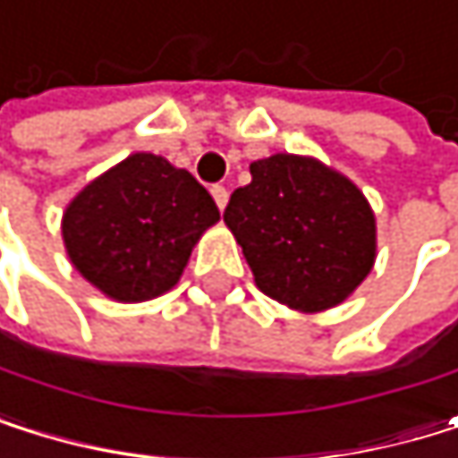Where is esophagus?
Segmentation results:
<instances>
[{"instance_id":"34e87169","label":"esophagus","mask_w":458,"mask_h":458,"mask_svg":"<svg viewBox=\"0 0 458 458\" xmlns=\"http://www.w3.org/2000/svg\"><path fill=\"white\" fill-rule=\"evenodd\" d=\"M210 193H213V199H216V204L224 210L226 208V201H229V191L224 188V185H213L210 188Z\"/></svg>"}]
</instances>
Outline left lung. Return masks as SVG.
Segmentation results:
<instances>
[{
    "mask_svg": "<svg viewBox=\"0 0 458 458\" xmlns=\"http://www.w3.org/2000/svg\"><path fill=\"white\" fill-rule=\"evenodd\" d=\"M257 286L297 311H322L369 276L374 216L363 193L311 157L250 164V182L224 210Z\"/></svg>",
    "mask_w": 458,
    "mask_h": 458,
    "instance_id": "8db88e82",
    "label": "left lung"
}]
</instances>
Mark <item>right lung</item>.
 Segmentation results:
<instances>
[{
    "label": "right lung",
    "instance_id": "obj_1",
    "mask_svg": "<svg viewBox=\"0 0 458 458\" xmlns=\"http://www.w3.org/2000/svg\"><path fill=\"white\" fill-rule=\"evenodd\" d=\"M221 218L213 196L166 157L136 152L89 182L62 218L76 270L114 301L164 294L201 232Z\"/></svg>",
    "mask_w": 458,
    "mask_h": 458
}]
</instances>
